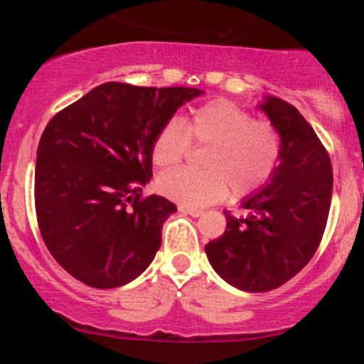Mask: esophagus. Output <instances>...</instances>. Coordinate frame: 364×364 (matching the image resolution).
Masks as SVG:
<instances>
[{
  "instance_id": "esophagus-1",
  "label": "esophagus",
  "mask_w": 364,
  "mask_h": 364,
  "mask_svg": "<svg viewBox=\"0 0 364 364\" xmlns=\"http://www.w3.org/2000/svg\"><path fill=\"white\" fill-rule=\"evenodd\" d=\"M179 208V212H185V214H188V215H191V217H200L203 214L202 210H200V208H193V207H186V205H179L178 207Z\"/></svg>"
}]
</instances>
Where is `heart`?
<instances>
[{
    "instance_id": "obj_1",
    "label": "heart",
    "mask_w": 364,
    "mask_h": 364,
    "mask_svg": "<svg viewBox=\"0 0 364 364\" xmlns=\"http://www.w3.org/2000/svg\"><path fill=\"white\" fill-rule=\"evenodd\" d=\"M195 145H207L203 171L174 169L159 178V190L186 207H207L228 196L252 195L269 183L282 156L279 129L235 102L203 104L181 124L169 119L157 132L152 161L159 168H174Z\"/></svg>"
}]
</instances>
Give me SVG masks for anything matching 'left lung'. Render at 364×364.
I'll use <instances>...</instances> for the list:
<instances>
[{"label": "left lung", "instance_id": "1", "mask_svg": "<svg viewBox=\"0 0 364 364\" xmlns=\"http://www.w3.org/2000/svg\"><path fill=\"white\" fill-rule=\"evenodd\" d=\"M260 109L281 133L274 176L241 202L243 215L225 214V231L205 245L210 265L246 292H267L304 269L318 248L332 200V162L301 112L279 97Z\"/></svg>", "mask_w": 364, "mask_h": 364}]
</instances>
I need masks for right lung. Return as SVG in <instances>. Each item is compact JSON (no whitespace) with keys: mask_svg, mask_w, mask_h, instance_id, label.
I'll return each instance as SVG.
<instances>
[{"mask_svg":"<svg viewBox=\"0 0 364 364\" xmlns=\"http://www.w3.org/2000/svg\"><path fill=\"white\" fill-rule=\"evenodd\" d=\"M191 87L107 82L54 114L37 147L36 214L49 253L97 289L132 282L156 257L176 205L141 196L152 178L157 132Z\"/></svg>","mask_w":364,"mask_h":364,"instance_id":"obj_1","label":"right lung"}]
</instances>
